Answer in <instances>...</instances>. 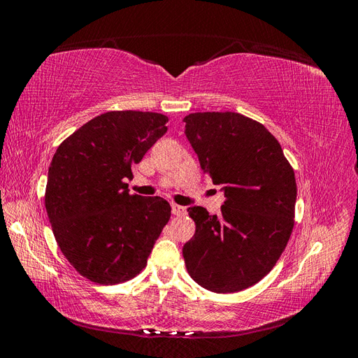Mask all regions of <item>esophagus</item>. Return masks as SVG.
Masks as SVG:
<instances>
[{"mask_svg": "<svg viewBox=\"0 0 358 358\" xmlns=\"http://www.w3.org/2000/svg\"><path fill=\"white\" fill-rule=\"evenodd\" d=\"M171 212H173V215H176V216H182V215L187 213L185 208H183V206L176 204V203L171 204Z\"/></svg>", "mask_w": 358, "mask_h": 358, "instance_id": "34e87169", "label": "esophagus"}]
</instances>
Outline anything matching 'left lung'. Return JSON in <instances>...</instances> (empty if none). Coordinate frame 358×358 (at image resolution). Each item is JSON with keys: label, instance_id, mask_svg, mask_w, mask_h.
<instances>
[{"label": "left lung", "instance_id": "8db88e82", "mask_svg": "<svg viewBox=\"0 0 358 358\" xmlns=\"http://www.w3.org/2000/svg\"><path fill=\"white\" fill-rule=\"evenodd\" d=\"M185 134L213 185L222 187L221 215L188 209L196 234L182 254L203 288L237 292L259 282L279 259L294 227L297 185L278 140L234 112L183 117Z\"/></svg>", "mask_w": 358, "mask_h": 358}]
</instances>
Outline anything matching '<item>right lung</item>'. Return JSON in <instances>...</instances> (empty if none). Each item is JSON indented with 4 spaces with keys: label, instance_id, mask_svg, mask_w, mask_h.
Returning a JSON list of instances; mask_svg holds the SVG:
<instances>
[{
    "label": "right lung",
    "instance_id": "right-lung-1",
    "mask_svg": "<svg viewBox=\"0 0 358 358\" xmlns=\"http://www.w3.org/2000/svg\"><path fill=\"white\" fill-rule=\"evenodd\" d=\"M167 122L154 112H106L52 158L45 206L53 236L70 264L95 284H121L142 272L170 220L169 201L129 194L125 183Z\"/></svg>",
    "mask_w": 358,
    "mask_h": 358
}]
</instances>
